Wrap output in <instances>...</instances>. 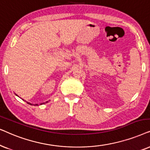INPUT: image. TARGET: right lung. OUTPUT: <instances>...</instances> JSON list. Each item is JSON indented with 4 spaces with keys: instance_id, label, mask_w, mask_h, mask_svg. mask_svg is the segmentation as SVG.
Listing matches in <instances>:
<instances>
[{
    "instance_id": "1",
    "label": "right lung",
    "mask_w": 150,
    "mask_h": 150,
    "mask_svg": "<svg viewBox=\"0 0 150 150\" xmlns=\"http://www.w3.org/2000/svg\"><path fill=\"white\" fill-rule=\"evenodd\" d=\"M18 96V95H17ZM23 100H24V99H23ZM48 101H47V102H45V103H40V105H42V104H44V103H47ZM28 104H30V105H38V104H33V103H29V102H27Z\"/></svg>"
}]
</instances>
